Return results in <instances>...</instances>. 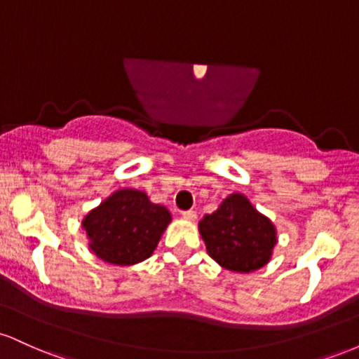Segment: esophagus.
<instances>
[{"label":"esophagus","mask_w":359,"mask_h":359,"mask_svg":"<svg viewBox=\"0 0 359 359\" xmlns=\"http://www.w3.org/2000/svg\"><path fill=\"white\" fill-rule=\"evenodd\" d=\"M182 217L187 221H196L197 212L194 211V209H189V211H182Z\"/></svg>","instance_id":"esophagus-1"}]
</instances>
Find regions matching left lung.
<instances>
[{"instance_id":"obj_1","label":"left lung","mask_w":359,"mask_h":359,"mask_svg":"<svg viewBox=\"0 0 359 359\" xmlns=\"http://www.w3.org/2000/svg\"><path fill=\"white\" fill-rule=\"evenodd\" d=\"M209 257L224 269L248 273L269 263L277 233L243 194H231L199 222Z\"/></svg>"}]
</instances>
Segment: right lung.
<instances>
[{"mask_svg": "<svg viewBox=\"0 0 359 359\" xmlns=\"http://www.w3.org/2000/svg\"><path fill=\"white\" fill-rule=\"evenodd\" d=\"M170 222L163 205L150 203L145 192L121 189L93 209L82 221L90 250L113 265H135L154 253Z\"/></svg>", "mask_w": 359, "mask_h": 359, "instance_id": "right-lung-1", "label": "right lung"}]
</instances>
